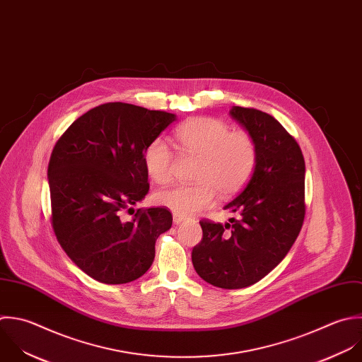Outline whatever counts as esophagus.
Instances as JSON below:
<instances>
[{
    "mask_svg": "<svg viewBox=\"0 0 362 362\" xmlns=\"http://www.w3.org/2000/svg\"><path fill=\"white\" fill-rule=\"evenodd\" d=\"M183 221H185V218H183V217H180V216H176V214L173 216V223H175L176 226H177V224H182Z\"/></svg>",
    "mask_w": 362,
    "mask_h": 362,
    "instance_id": "esophagus-1",
    "label": "esophagus"
}]
</instances>
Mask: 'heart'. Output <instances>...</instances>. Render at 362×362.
Masks as SVG:
<instances>
[{"instance_id":"heart-1","label":"heart","mask_w":362,"mask_h":362,"mask_svg":"<svg viewBox=\"0 0 362 362\" xmlns=\"http://www.w3.org/2000/svg\"><path fill=\"white\" fill-rule=\"evenodd\" d=\"M173 141L185 153L199 158L194 185H175L156 193V203L176 216L189 217L211 207L220 192L228 197L240 192L251 179L258 149L254 138L216 118L199 117L183 122L173 131ZM172 152L163 139H155L144 153L148 175L156 183L172 176Z\"/></svg>"}]
</instances>
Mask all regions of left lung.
Masks as SVG:
<instances>
[{"mask_svg":"<svg viewBox=\"0 0 362 362\" xmlns=\"http://www.w3.org/2000/svg\"><path fill=\"white\" fill-rule=\"evenodd\" d=\"M230 115L254 138L255 170L224 210L230 223L200 221L203 238L192 262L202 279L241 289L267 276L286 257L305 220V159L295 138L272 115L234 105Z\"/></svg>","mask_w":362,"mask_h":362,"instance_id":"8db88e82","label":"left lung"}]
</instances>
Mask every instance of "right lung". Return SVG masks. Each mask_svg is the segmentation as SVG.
I'll return each instance as SVG.
<instances>
[{
	"label": "right lung",
	"instance_id": "obj_1",
	"mask_svg": "<svg viewBox=\"0 0 362 362\" xmlns=\"http://www.w3.org/2000/svg\"><path fill=\"white\" fill-rule=\"evenodd\" d=\"M175 114L107 103L78 117L56 142L47 179L52 227L67 257L90 278L121 285L141 278L155 243L172 227L165 207L125 211L149 192L145 149Z\"/></svg>",
	"mask_w": 362,
	"mask_h": 362
}]
</instances>
